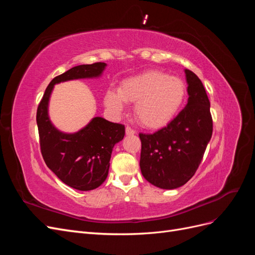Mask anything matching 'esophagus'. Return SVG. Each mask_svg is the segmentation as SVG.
I'll list each match as a JSON object with an SVG mask.
<instances>
[{"instance_id": "obj_1", "label": "esophagus", "mask_w": 255, "mask_h": 255, "mask_svg": "<svg viewBox=\"0 0 255 255\" xmlns=\"http://www.w3.org/2000/svg\"><path fill=\"white\" fill-rule=\"evenodd\" d=\"M135 133H136L135 129H133L130 127H127L126 128V134L127 135H134Z\"/></svg>"}]
</instances>
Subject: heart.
Here are the masks:
<instances>
[{
	"label": "heart",
	"mask_w": 255,
	"mask_h": 255,
	"mask_svg": "<svg viewBox=\"0 0 255 255\" xmlns=\"http://www.w3.org/2000/svg\"><path fill=\"white\" fill-rule=\"evenodd\" d=\"M186 97L185 83L165 72L149 70L122 81L118 92L107 90L105 104L116 115L125 110V103H136L135 114L143 126L165 127L179 113Z\"/></svg>",
	"instance_id": "heart-1"
}]
</instances>
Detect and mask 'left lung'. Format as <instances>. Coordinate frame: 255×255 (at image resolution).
Wrapping results in <instances>:
<instances>
[{
  "mask_svg": "<svg viewBox=\"0 0 255 255\" xmlns=\"http://www.w3.org/2000/svg\"><path fill=\"white\" fill-rule=\"evenodd\" d=\"M188 102L168 125L153 134H139L140 170L144 179L163 189L187 183L201 163L213 134L210 100L203 84L188 69Z\"/></svg>",
  "mask_w": 255,
  "mask_h": 255,
  "instance_id": "1",
  "label": "left lung"
}]
</instances>
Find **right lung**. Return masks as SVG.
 I'll list each match as a JSON object with an SVG mask.
<instances>
[{
    "label": "right lung",
    "instance_id": "obj_1",
    "mask_svg": "<svg viewBox=\"0 0 255 255\" xmlns=\"http://www.w3.org/2000/svg\"><path fill=\"white\" fill-rule=\"evenodd\" d=\"M105 66V63L80 65L54 78L37 109L40 150L45 164L61 182L83 191L95 189L106 180L114 145L123 139L126 128L120 123L96 117L79 132L66 134L51 123L48 104L54 85L70 80L98 78Z\"/></svg>",
    "mask_w": 255,
    "mask_h": 255
}]
</instances>
